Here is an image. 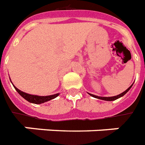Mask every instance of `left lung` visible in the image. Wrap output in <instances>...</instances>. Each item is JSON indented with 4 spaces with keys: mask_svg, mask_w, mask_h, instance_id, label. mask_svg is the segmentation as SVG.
Segmentation results:
<instances>
[{
    "mask_svg": "<svg viewBox=\"0 0 145 145\" xmlns=\"http://www.w3.org/2000/svg\"><path fill=\"white\" fill-rule=\"evenodd\" d=\"M133 86V85H132ZM132 86H130L127 89L125 90V91H124L122 93L119 94V95H117V96H115V97H98V96H95V95H93V94H89V95H91L92 97H95V98H97V99H101V100H103V101H115V100H117L118 98H119V97H122V96H124L128 91H129V89H130V88L132 87Z\"/></svg>",
    "mask_w": 145,
    "mask_h": 145,
    "instance_id": "8db88e82",
    "label": "left lung"
}]
</instances>
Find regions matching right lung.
<instances>
[{
	"label": "right lung",
	"instance_id": "add662e5",
	"mask_svg": "<svg viewBox=\"0 0 145 145\" xmlns=\"http://www.w3.org/2000/svg\"><path fill=\"white\" fill-rule=\"evenodd\" d=\"M15 89L20 94V96L27 100V101H29L30 103H34V104H42V103H44V102H47V101H50V100H52L54 99L56 97H58L59 93L54 94V95H51V96H45V97H40V96H35V95H30V94L26 93L24 92H22L20 91V89H18L16 86Z\"/></svg>",
	"mask_w": 145,
	"mask_h": 145
}]
</instances>
